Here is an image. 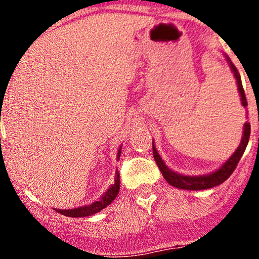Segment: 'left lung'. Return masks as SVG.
Here are the masks:
<instances>
[{
    "instance_id": "left-lung-1",
    "label": "left lung",
    "mask_w": 259,
    "mask_h": 259,
    "mask_svg": "<svg viewBox=\"0 0 259 259\" xmlns=\"http://www.w3.org/2000/svg\"><path fill=\"white\" fill-rule=\"evenodd\" d=\"M227 63H229L231 70H232L234 77H236L237 80V85H238V91H239L240 95V101H242V105L244 108L247 106V101H246V96L245 92H244L243 89V84H242V79H240V75L238 73L237 68L234 65L231 63V60L229 59V57H226ZM250 132H251V125L249 122H246L244 124V132H243V139L242 142H240L239 147L237 148V150L234 151L232 156H231L229 160H227L225 163L223 164V167H220L218 170L214 171L212 174H207V175H199V177H185V175L178 174L175 171H171L169 168L167 167L162 161V158L160 157V155L157 154L156 149H155L154 143H153V155L155 161L160 168L162 175L165 179V181L168 184L173 186V187L180 188V189H188V191H199V189H208L212 187H215L220 184H223L224 181H226L227 179L230 178V175L233 173L234 169H236L238 162H239L240 157L243 156L244 151L246 149L247 142H249L250 139Z\"/></svg>"
}]
</instances>
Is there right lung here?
<instances>
[{"mask_svg": "<svg viewBox=\"0 0 259 259\" xmlns=\"http://www.w3.org/2000/svg\"><path fill=\"white\" fill-rule=\"evenodd\" d=\"M122 149V148H120ZM120 149L118 150V156L117 158L119 160L120 157ZM119 192V173L116 171V179H115V184H113L111 187H110L108 191H106L104 194L102 195V198L98 200V201L94 202V204L88 205V206H81V207L78 208H73V209H57L54 208L55 211L60 214L66 215V217H71V218H79V217H88L91 214H95L99 211H102L103 208H105L106 206L111 204L113 200L116 199L117 194Z\"/></svg>", "mask_w": 259, "mask_h": 259, "instance_id": "right-lung-1", "label": "right lung"}]
</instances>
